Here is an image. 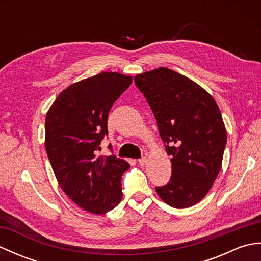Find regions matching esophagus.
Wrapping results in <instances>:
<instances>
[{
    "instance_id": "obj_1",
    "label": "esophagus",
    "mask_w": 261,
    "mask_h": 261,
    "mask_svg": "<svg viewBox=\"0 0 261 261\" xmlns=\"http://www.w3.org/2000/svg\"><path fill=\"white\" fill-rule=\"evenodd\" d=\"M138 162H139L140 166H145L147 164V157H141Z\"/></svg>"
}]
</instances>
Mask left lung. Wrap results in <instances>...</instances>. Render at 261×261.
Returning <instances> with one entry per match:
<instances>
[{
    "instance_id": "left-lung-1",
    "label": "left lung",
    "mask_w": 261,
    "mask_h": 261,
    "mask_svg": "<svg viewBox=\"0 0 261 261\" xmlns=\"http://www.w3.org/2000/svg\"><path fill=\"white\" fill-rule=\"evenodd\" d=\"M156 118L171 157V177L156 192L176 208L190 207L208 193L218 177L226 130L218 104L196 83L160 67L135 77Z\"/></svg>"
}]
</instances>
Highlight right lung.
I'll list each match as a JSON object with an SVG mask.
<instances>
[{"label":"right lung","instance_id":"right-lung-1","mask_svg":"<svg viewBox=\"0 0 261 261\" xmlns=\"http://www.w3.org/2000/svg\"><path fill=\"white\" fill-rule=\"evenodd\" d=\"M131 83V76L119 73L83 80L60 93L46 115L45 147L55 176L66 195L93 214L121 202V178L130 165L97 150L109 134L110 110Z\"/></svg>","mask_w":261,"mask_h":261}]
</instances>
